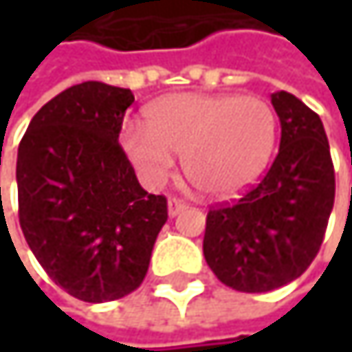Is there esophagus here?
I'll return each instance as SVG.
<instances>
[{"label":"esophagus","mask_w":352,"mask_h":352,"mask_svg":"<svg viewBox=\"0 0 352 352\" xmlns=\"http://www.w3.org/2000/svg\"><path fill=\"white\" fill-rule=\"evenodd\" d=\"M185 208H187L185 201H181V199H177V197H171V199H169V216H177V214L183 212Z\"/></svg>","instance_id":"esophagus-1"}]
</instances>
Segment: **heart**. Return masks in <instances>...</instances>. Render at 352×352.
Wrapping results in <instances>:
<instances>
[{
	"instance_id": "1",
	"label": "heart",
	"mask_w": 352,
	"mask_h": 352,
	"mask_svg": "<svg viewBox=\"0 0 352 352\" xmlns=\"http://www.w3.org/2000/svg\"><path fill=\"white\" fill-rule=\"evenodd\" d=\"M279 122L258 96L177 94L146 111V128L128 124L122 146L151 187L163 185L183 155L187 179L210 197H232L267 169Z\"/></svg>"
}]
</instances>
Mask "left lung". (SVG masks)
<instances>
[{
  "label": "left lung",
  "instance_id": "left-lung-1",
  "mask_svg": "<svg viewBox=\"0 0 352 352\" xmlns=\"http://www.w3.org/2000/svg\"><path fill=\"white\" fill-rule=\"evenodd\" d=\"M279 153L254 187L210 208L204 256L228 287L263 294L298 279L314 261L334 206V167L316 111L287 91L271 96Z\"/></svg>",
  "mask_w": 352,
  "mask_h": 352
}]
</instances>
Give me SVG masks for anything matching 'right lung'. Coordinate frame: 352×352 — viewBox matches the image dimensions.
Returning <instances> with one entry per match:
<instances>
[{"instance_id": "1", "label": "right lung", "mask_w": 352, "mask_h": 352, "mask_svg": "<svg viewBox=\"0 0 352 352\" xmlns=\"http://www.w3.org/2000/svg\"><path fill=\"white\" fill-rule=\"evenodd\" d=\"M130 89L85 81L38 109L18 148V214L48 277L81 302L140 287L167 197L144 191L118 136Z\"/></svg>"}]
</instances>
